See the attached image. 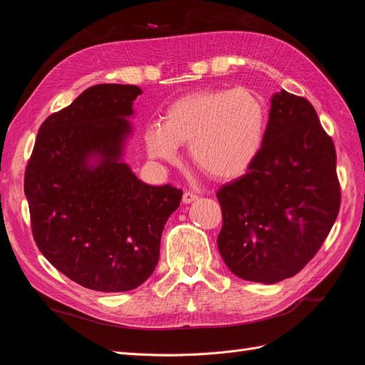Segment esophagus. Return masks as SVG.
Listing matches in <instances>:
<instances>
[{"mask_svg": "<svg viewBox=\"0 0 365 365\" xmlns=\"http://www.w3.org/2000/svg\"><path fill=\"white\" fill-rule=\"evenodd\" d=\"M196 200H197V195L195 192H184V195H182V202L184 204H190Z\"/></svg>", "mask_w": 365, "mask_h": 365, "instance_id": "1", "label": "esophagus"}]
</instances>
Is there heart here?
I'll list each match as a JSON object with an SVG mask.
<instances>
[{"label": "heart", "instance_id": "heart-1", "mask_svg": "<svg viewBox=\"0 0 365 365\" xmlns=\"http://www.w3.org/2000/svg\"><path fill=\"white\" fill-rule=\"evenodd\" d=\"M267 130L263 102L245 88L200 91L176 101L163 125L146 129L149 155L175 161L180 145H190V157L201 172L215 180L244 173L257 158Z\"/></svg>", "mask_w": 365, "mask_h": 365}]
</instances>
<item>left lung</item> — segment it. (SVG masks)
<instances>
[{
  "instance_id": "1",
  "label": "left lung",
  "mask_w": 365,
  "mask_h": 365,
  "mask_svg": "<svg viewBox=\"0 0 365 365\" xmlns=\"http://www.w3.org/2000/svg\"><path fill=\"white\" fill-rule=\"evenodd\" d=\"M216 196L219 252L237 277L277 283L312 260L335 224L341 187L334 140L307 98L274 94L257 158Z\"/></svg>"
}]
</instances>
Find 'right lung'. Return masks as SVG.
<instances>
[{
    "mask_svg": "<svg viewBox=\"0 0 365 365\" xmlns=\"http://www.w3.org/2000/svg\"><path fill=\"white\" fill-rule=\"evenodd\" d=\"M141 90L102 83L46 118L24 175L31 233L54 268L83 288L125 292L146 282L182 190L141 182L121 148ZM101 155L88 166L90 155Z\"/></svg>",
    "mask_w": 365,
    "mask_h": 365,
    "instance_id": "1",
    "label": "right lung"
}]
</instances>
